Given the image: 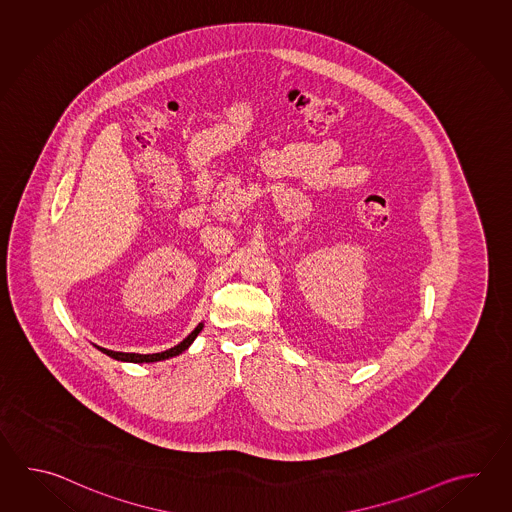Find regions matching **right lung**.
<instances>
[{"instance_id":"right-lung-1","label":"right lung","mask_w":512,"mask_h":512,"mask_svg":"<svg viewBox=\"0 0 512 512\" xmlns=\"http://www.w3.org/2000/svg\"><path fill=\"white\" fill-rule=\"evenodd\" d=\"M203 322L199 324V326L188 335V337L183 340V342H179L177 346L174 348L166 349V351H161V353H148V355H141V353H124V351H111V349L100 348V346H95L98 351H102V353H106L108 357L111 359L120 360V362H133V364H148V362H159V360L172 359V357H177V355H181L183 351L190 348L192 346V342L196 340L197 335L201 333V329H203Z\"/></svg>"}]
</instances>
